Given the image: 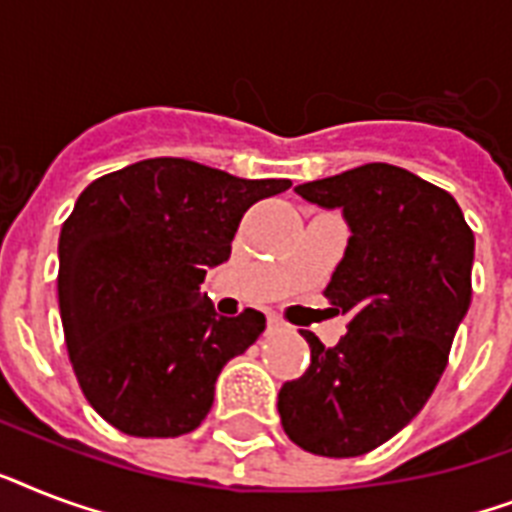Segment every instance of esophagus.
Instances as JSON below:
<instances>
[{"label": "esophagus", "mask_w": 512, "mask_h": 512, "mask_svg": "<svg viewBox=\"0 0 512 512\" xmlns=\"http://www.w3.org/2000/svg\"><path fill=\"white\" fill-rule=\"evenodd\" d=\"M281 329H284V321L279 319V316H268V332H281Z\"/></svg>", "instance_id": "34e87169"}]
</instances>
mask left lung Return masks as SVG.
<instances>
[{"instance_id": "1", "label": "left lung", "mask_w": 512, "mask_h": 512, "mask_svg": "<svg viewBox=\"0 0 512 512\" xmlns=\"http://www.w3.org/2000/svg\"><path fill=\"white\" fill-rule=\"evenodd\" d=\"M295 191L340 207L350 225L324 289L348 332L332 348L303 332L311 366L281 385V425L305 452L358 457L396 436L436 390L473 295L476 239L452 193L393 164Z\"/></svg>"}]
</instances>
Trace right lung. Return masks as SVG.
I'll use <instances>...</instances> for the list:
<instances>
[{
    "label": "right lung",
    "mask_w": 512,
    "mask_h": 512,
    "mask_svg": "<svg viewBox=\"0 0 512 512\" xmlns=\"http://www.w3.org/2000/svg\"><path fill=\"white\" fill-rule=\"evenodd\" d=\"M289 185L159 156L84 188L60 231L58 303L79 388L108 425L140 438L199 428L217 374L265 329L255 308L217 316L201 284L244 212Z\"/></svg>",
    "instance_id": "right-lung-1"
}]
</instances>
